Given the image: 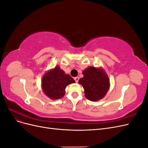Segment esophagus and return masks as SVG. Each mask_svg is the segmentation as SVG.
<instances>
[{"label":"esophagus","mask_w":148,"mask_h":148,"mask_svg":"<svg viewBox=\"0 0 148 148\" xmlns=\"http://www.w3.org/2000/svg\"><path fill=\"white\" fill-rule=\"evenodd\" d=\"M74 79L75 80L76 83H78V81H79V77H75V78H74Z\"/></svg>","instance_id":"esophagus-1"}]
</instances>
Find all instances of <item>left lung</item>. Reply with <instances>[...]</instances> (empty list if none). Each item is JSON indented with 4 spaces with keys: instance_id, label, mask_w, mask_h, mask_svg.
Masks as SVG:
<instances>
[{
    "instance_id": "1",
    "label": "left lung",
    "mask_w": 148,
    "mask_h": 148,
    "mask_svg": "<svg viewBox=\"0 0 148 148\" xmlns=\"http://www.w3.org/2000/svg\"><path fill=\"white\" fill-rule=\"evenodd\" d=\"M83 77L78 83L84 88V96L89 101L102 99L110 88V80L105 70L101 67L89 66L82 72Z\"/></svg>"
}]
</instances>
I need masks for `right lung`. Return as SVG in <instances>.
Masks as SVG:
<instances>
[{"label":"right lung","instance_id":"1","mask_svg":"<svg viewBox=\"0 0 148 148\" xmlns=\"http://www.w3.org/2000/svg\"><path fill=\"white\" fill-rule=\"evenodd\" d=\"M74 83L73 78L57 65L44 75L41 79V88L46 96L51 99L57 100L64 96L66 86Z\"/></svg>","mask_w":148,"mask_h":148}]
</instances>
